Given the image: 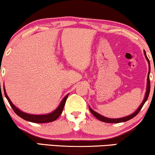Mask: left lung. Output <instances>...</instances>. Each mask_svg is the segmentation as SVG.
Segmentation results:
<instances>
[{
  "instance_id": "8db88e82",
  "label": "left lung",
  "mask_w": 155,
  "mask_h": 155,
  "mask_svg": "<svg viewBox=\"0 0 155 155\" xmlns=\"http://www.w3.org/2000/svg\"><path fill=\"white\" fill-rule=\"evenodd\" d=\"M144 55L145 56H146V58L147 60V61H148L149 63V65H150V61H149V59L148 58L147 56V54H146V52L144 51ZM150 71H149V74H148V77H147V92H146V95H145V97H144V100H143V101L142 102V103L141 104V105L139 106V107L138 108L137 110L135 111V113H134L133 114L128 115V116H126V117H124V118H117V119H112V118H106V117H104L102 116V115L98 114L97 113H96V112H94L93 110L91 109L90 107H89V110H90L91 113H92L93 115H94L95 118H97L98 119V120H100V121H102V122H105V123H110V124H118V123H121V122H125V121H127V120H129L130 119L133 118L134 117H135L136 115H137L138 113H139V111L141 110V108H142L143 105H144V103L146 102V101L147 100V99H148V97H149V94H150Z\"/></svg>"
}]
</instances>
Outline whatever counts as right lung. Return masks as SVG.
Returning <instances> with one entry per match:
<instances>
[{"label": "right lung", "mask_w": 155, "mask_h": 155, "mask_svg": "<svg viewBox=\"0 0 155 155\" xmlns=\"http://www.w3.org/2000/svg\"><path fill=\"white\" fill-rule=\"evenodd\" d=\"M3 90H4V94L5 97H6L7 100L10 104L11 107H12V109L14 110V111L15 112L16 115H18L20 118H23L24 120H27V121H30V122L32 123H37V124H43V123H49V122H52V121H54L56 120L57 118H58V117L61 115V113H62L63 107H64L65 103H66V99L68 97V94L65 97L63 98V100H62V102H61L60 105L58 106V107L55 110H54L53 113H50V114H47V115H30V114H27V113H23V112L18 110L17 107H16V106L14 105V104L12 103V101L10 100V99L8 98V95L5 93V89L3 88Z\"/></svg>", "instance_id": "1"}]
</instances>
